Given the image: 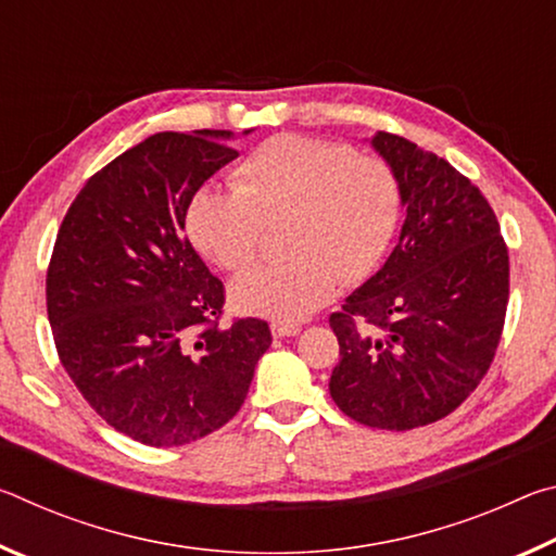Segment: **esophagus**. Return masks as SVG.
<instances>
[{"instance_id":"obj_1","label":"esophagus","mask_w":556,"mask_h":556,"mask_svg":"<svg viewBox=\"0 0 556 556\" xmlns=\"http://www.w3.org/2000/svg\"><path fill=\"white\" fill-rule=\"evenodd\" d=\"M301 331L299 324H289V321H271V336L277 338H287V336H296Z\"/></svg>"}]
</instances>
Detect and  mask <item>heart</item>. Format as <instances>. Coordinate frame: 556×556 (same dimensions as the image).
<instances>
[{"label": "heart", "instance_id": "b5f03b06", "mask_svg": "<svg viewBox=\"0 0 556 556\" xmlns=\"http://www.w3.org/2000/svg\"><path fill=\"white\" fill-rule=\"evenodd\" d=\"M285 218L287 260L257 265L232 281L242 312L304 318L341 281L370 277L402 220V184L380 156L306 135H275L232 172V188L203 186L186 208V230L215 265L257 260L265 225Z\"/></svg>", "mask_w": 556, "mask_h": 556}]
</instances>
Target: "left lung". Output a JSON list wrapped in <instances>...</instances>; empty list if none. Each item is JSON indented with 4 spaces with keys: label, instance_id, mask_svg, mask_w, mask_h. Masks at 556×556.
Instances as JSON below:
<instances>
[{
    "label": "left lung",
    "instance_id": "8db88e82",
    "mask_svg": "<svg viewBox=\"0 0 556 556\" xmlns=\"http://www.w3.org/2000/svg\"><path fill=\"white\" fill-rule=\"evenodd\" d=\"M402 184L400 242L378 275L331 314L341 361L331 397L365 427L434 425L466 402L501 343L510 257L478 186L446 159L378 131Z\"/></svg>",
    "mask_w": 556,
    "mask_h": 556
}]
</instances>
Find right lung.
I'll list each match as a JSON object with an SVG mask.
<instances>
[{
	"label": "right lung",
	"mask_w": 556,
	"mask_h": 556,
	"mask_svg": "<svg viewBox=\"0 0 556 556\" xmlns=\"http://www.w3.org/2000/svg\"><path fill=\"white\" fill-rule=\"evenodd\" d=\"M232 131H159L75 195L46 271L53 343L110 427L184 446L238 414L271 343L267 321L218 326L225 287L184 235L193 193L232 162Z\"/></svg>",
	"instance_id": "add662e5"
}]
</instances>
